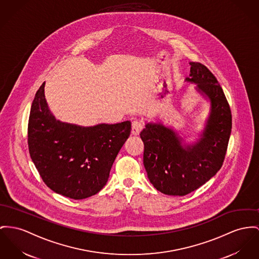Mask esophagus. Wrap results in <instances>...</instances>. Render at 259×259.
Wrapping results in <instances>:
<instances>
[{"mask_svg": "<svg viewBox=\"0 0 259 259\" xmlns=\"http://www.w3.org/2000/svg\"><path fill=\"white\" fill-rule=\"evenodd\" d=\"M143 128V123L140 121H135L132 124V134L134 136H138Z\"/></svg>", "mask_w": 259, "mask_h": 259, "instance_id": "34e87169", "label": "esophagus"}]
</instances>
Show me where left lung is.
Returning <instances> with one entry per match:
<instances>
[{
    "label": "left lung",
    "mask_w": 259,
    "mask_h": 259,
    "mask_svg": "<svg viewBox=\"0 0 259 259\" xmlns=\"http://www.w3.org/2000/svg\"><path fill=\"white\" fill-rule=\"evenodd\" d=\"M190 77L211 102V113L202 138L194 145L162 123L148 122L140 133L144 143L143 164L156 190L169 195H186L216 175L224 162L232 131V113L215 75L197 62H190Z\"/></svg>",
    "instance_id": "1"
}]
</instances>
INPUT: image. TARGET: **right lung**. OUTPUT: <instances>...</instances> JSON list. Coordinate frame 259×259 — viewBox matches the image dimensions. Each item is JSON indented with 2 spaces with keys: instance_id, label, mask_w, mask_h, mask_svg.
I'll list each match as a JSON object with an SVG mask.
<instances>
[{
  "instance_id": "right-lung-1",
  "label": "right lung",
  "mask_w": 259,
  "mask_h": 259,
  "mask_svg": "<svg viewBox=\"0 0 259 259\" xmlns=\"http://www.w3.org/2000/svg\"><path fill=\"white\" fill-rule=\"evenodd\" d=\"M45 82L31 105L29 154L45 185L72 199L96 194L108 182L112 165L132 131L125 121L82 127L57 121L44 95Z\"/></svg>"
}]
</instances>
